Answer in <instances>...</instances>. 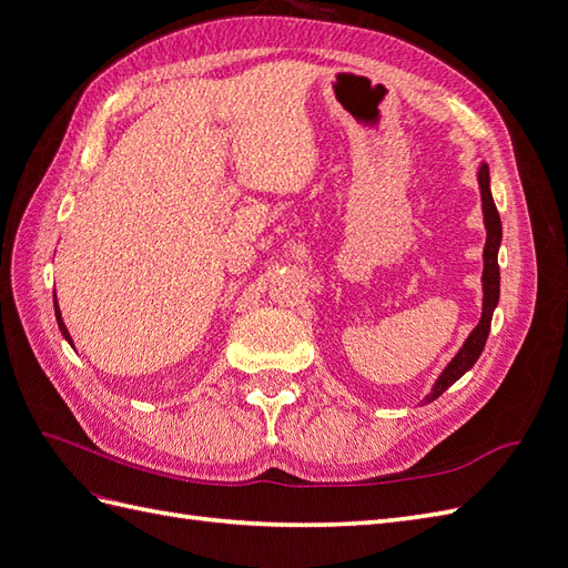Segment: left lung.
Wrapping results in <instances>:
<instances>
[{
	"label": "left lung",
	"mask_w": 568,
	"mask_h": 568,
	"mask_svg": "<svg viewBox=\"0 0 568 568\" xmlns=\"http://www.w3.org/2000/svg\"><path fill=\"white\" fill-rule=\"evenodd\" d=\"M476 180H478V189H480V211H484V225H486L484 274H480V286H484V307H480V320L471 329V334L467 336V341L462 343L457 355L450 359L448 365H445L436 384L432 386V393H426V398L422 400L424 405L434 403L443 390H448L459 379V376H464L476 365V359L480 357V353H484V346H486L488 334H490V322H493L497 301H500V267H497V251H500V244H503V222H500V213H497L493 194H490L488 163L478 165Z\"/></svg>",
	"instance_id": "8db88e82"
}]
</instances>
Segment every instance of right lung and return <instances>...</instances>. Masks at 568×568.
Listing matches in <instances>:
<instances>
[{"mask_svg": "<svg viewBox=\"0 0 568 568\" xmlns=\"http://www.w3.org/2000/svg\"><path fill=\"white\" fill-rule=\"evenodd\" d=\"M54 313H57V322H59V329H61L63 338L73 346V338H71V334H68V329H65V324H63V317H61V311H59V303H57V301H54Z\"/></svg>", "mask_w": 568, "mask_h": 568, "instance_id": "obj_1", "label": "right lung"}]
</instances>
